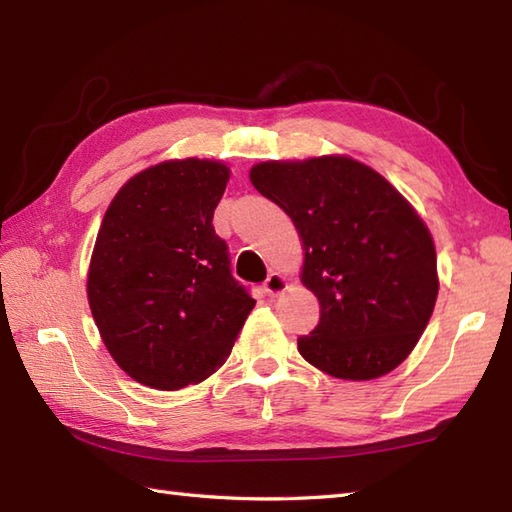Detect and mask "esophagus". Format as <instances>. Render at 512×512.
Listing matches in <instances>:
<instances>
[{
  "label": "esophagus",
  "instance_id": "34e87169",
  "mask_svg": "<svg viewBox=\"0 0 512 512\" xmlns=\"http://www.w3.org/2000/svg\"><path fill=\"white\" fill-rule=\"evenodd\" d=\"M286 288H288V279L281 273H270L268 279L264 281V290H266V295H270V297L281 295V292H284Z\"/></svg>",
  "mask_w": 512,
  "mask_h": 512
}]
</instances>
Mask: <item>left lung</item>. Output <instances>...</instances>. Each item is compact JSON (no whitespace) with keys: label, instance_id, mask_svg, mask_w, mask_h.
Listing matches in <instances>:
<instances>
[{"label":"left lung","instance_id":"8db88e82","mask_svg":"<svg viewBox=\"0 0 512 512\" xmlns=\"http://www.w3.org/2000/svg\"><path fill=\"white\" fill-rule=\"evenodd\" d=\"M253 187L290 215L306 250L301 281L321 319L299 354L343 380H372L416 347L438 299L436 246L413 206L347 156L259 162Z\"/></svg>","mask_w":512,"mask_h":512}]
</instances>
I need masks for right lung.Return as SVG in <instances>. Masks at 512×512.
<instances>
[{"instance_id":"1","label":"right lung","mask_w":512,"mask_h":512,"mask_svg":"<svg viewBox=\"0 0 512 512\" xmlns=\"http://www.w3.org/2000/svg\"><path fill=\"white\" fill-rule=\"evenodd\" d=\"M228 176L215 160L160 162L127 180L105 211L88 301L107 352L140 385L202 383L255 308L213 228Z\"/></svg>"}]
</instances>
